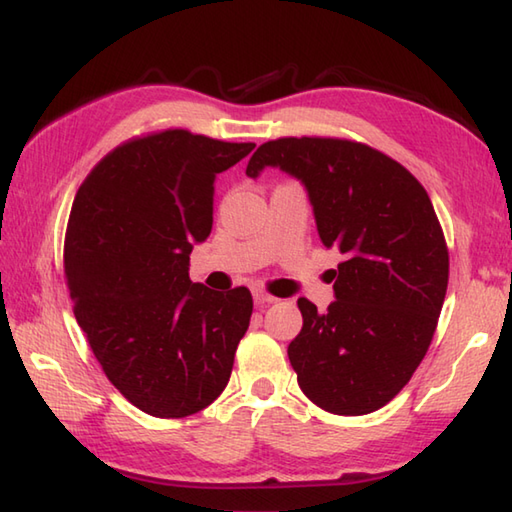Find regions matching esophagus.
<instances>
[{
	"mask_svg": "<svg viewBox=\"0 0 512 512\" xmlns=\"http://www.w3.org/2000/svg\"><path fill=\"white\" fill-rule=\"evenodd\" d=\"M253 299H255L257 306H268V303H275L277 301V297L268 295V292H264V290H255L253 292Z\"/></svg>",
	"mask_w": 512,
	"mask_h": 512,
	"instance_id": "esophagus-1",
	"label": "esophagus"
}]
</instances>
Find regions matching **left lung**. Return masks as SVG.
I'll list each match as a JSON object with an SVG mask.
<instances>
[{
    "label": "left lung",
    "mask_w": 512,
    "mask_h": 512,
    "mask_svg": "<svg viewBox=\"0 0 512 512\" xmlns=\"http://www.w3.org/2000/svg\"><path fill=\"white\" fill-rule=\"evenodd\" d=\"M268 165L306 184L321 242L345 255L328 312L297 301L303 328L288 358L299 387L330 413H372L422 363L447 295L449 248L429 193L400 162L347 138L268 140L246 173Z\"/></svg>",
    "instance_id": "left-lung-1"
}]
</instances>
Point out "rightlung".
<instances>
[{"instance_id": "obj_1", "label": "right lung", "mask_w": 512, "mask_h": 512, "mask_svg": "<svg viewBox=\"0 0 512 512\" xmlns=\"http://www.w3.org/2000/svg\"><path fill=\"white\" fill-rule=\"evenodd\" d=\"M255 149L165 129L112 149L70 211L63 270L74 317L105 376L156 418L222 394L253 314L250 290L193 284L189 255L213 226V182Z\"/></svg>"}]
</instances>
